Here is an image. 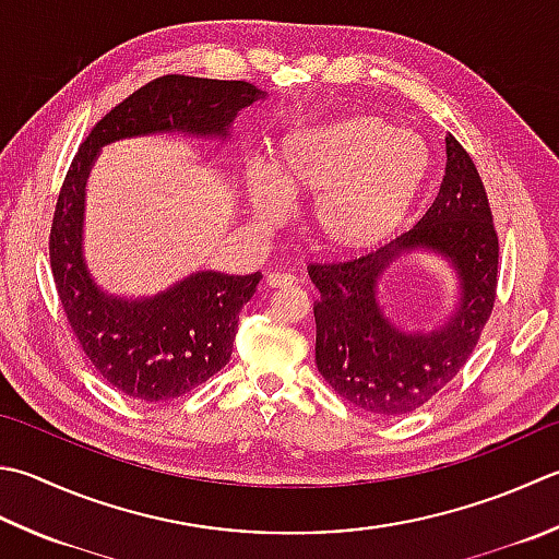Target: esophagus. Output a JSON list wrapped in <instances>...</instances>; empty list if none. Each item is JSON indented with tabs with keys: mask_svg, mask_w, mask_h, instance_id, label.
Here are the masks:
<instances>
[{
	"mask_svg": "<svg viewBox=\"0 0 559 559\" xmlns=\"http://www.w3.org/2000/svg\"><path fill=\"white\" fill-rule=\"evenodd\" d=\"M293 276L290 273H278V271H271V273H266V278H264V283H266V288H288V286H293Z\"/></svg>",
	"mask_w": 559,
	"mask_h": 559,
	"instance_id": "esophagus-1",
	"label": "esophagus"
}]
</instances>
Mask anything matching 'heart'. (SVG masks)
Wrapping results in <instances>:
<instances>
[{"label": "heart", "mask_w": 559, "mask_h": 559, "mask_svg": "<svg viewBox=\"0 0 559 559\" xmlns=\"http://www.w3.org/2000/svg\"><path fill=\"white\" fill-rule=\"evenodd\" d=\"M429 155L373 114L317 116L288 128L273 162L249 159L247 199L259 223L276 225L308 201L305 233L326 257H358L397 233L424 189Z\"/></svg>", "instance_id": "heart-1"}]
</instances>
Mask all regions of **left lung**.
<instances>
[{
    "label": "left lung",
    "mask_w": 559,
    "mask_h": 559,
    "mask_svg": "<svg viewBox=\"0 0 559 559\" xmlns=\"http://www.w3.org/2000/svg\"><path fill=\"white\" fill-rule=\"evenodd\" d=\"M412 253L439 255L454 273L452 312L431 331H404L379 302L392 267ZM499 239L483 179L465 147L445 135V174L409 233L366 257L312 264L314 364L336 395L376 417L424 407L473 354L495 308Z\"/></svg>",
    "instance_id": "left-lung-1"
}]
</instances>
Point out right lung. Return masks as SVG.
Listing matches in <instances>:
<instances>
[{
    "label": "right lung",
    "instance_id": "right-lung-1",
    "mask_svg": "<svg viewBox=\"0 0 559 559\" xmlns=\"http://www.w3.org/2000/svg\"><path fill=\"white\" fill-rule=\"evenodd\" d=\"M249 82L167 74L111 108L82 142L50 229V266L62 310L102 378L133 400L167 402L199 388L233 356L239 312L261 273L195 271L157 295L108 293L84 257L86 179L106 145L147 135L227 142L242 108L264 102Z\"/></svg>",
    "mask_w": 559,
    "mask_h": 559
}]
</instances>
